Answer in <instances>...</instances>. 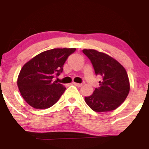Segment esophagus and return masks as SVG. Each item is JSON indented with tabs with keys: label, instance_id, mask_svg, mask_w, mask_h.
<instances>
[{
	"label": "esophagus",
	"instance_id": "obj_1",
	"mask_svg": "<svg viewBox=\"0 0 149 149\" xmlns=\"http://www.w3.org/2000/svg\"><path fill=\"white\" fill-rule=\"evenodd\" d=\"M73 85H76L77 87H78V88H79V87H81L82 85H83L82 83H73Z\"/></svg>",
	"mask_w": 149,
	"mask_h": 149
}]
</instances>
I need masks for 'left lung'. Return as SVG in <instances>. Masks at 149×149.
Masks as SVG:
<instances>
[{
	"mask_svg": "<svg viewBox=\"0 0 149 149\" xmlns=\"http://www.w3.org/2000/svg\"><path fill=\"white\" fill-rule=\"evenodd\" d=\"M91 61L95 74L101 76L100 87L85 101L96 112L115 110L123 103L130 91V82L125 69L118 61L95 49H83Z\"/></svg>",
	"mask_w": 149,
	"mask_h": 149,
	"instance_id": "obj_1",
	"label": "left lung"
}]
</instances>
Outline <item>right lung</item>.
Wrapping results in <instances>:
<instances>
[{
    "mask_svg": "<svg viewBox=\"0 0 149 149\" xmlns=\"http://www.w3.org/2000/svg\"><path fill=\"white\" fill-rule=\"evenodd\" d=\"M76 48H56L45 51L24 65L17 79L22 97L35 109H48L57 103L66 88L54 81L59 76L69 56Z\"/></svg>",
    "mask_w": 149,
    "mask_h": 149,
    "instance_id": "obj_1",
    "label": "right lung"
}]
</instances>
